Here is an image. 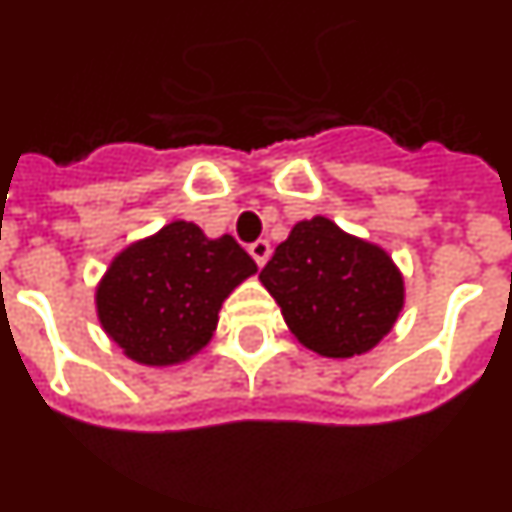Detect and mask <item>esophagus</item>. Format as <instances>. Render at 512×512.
I'll return each mask as SVG.
<instances>
[{
  "label": "esophagus",
  "mask_w": 512,
  "mask_h": 512,
  "mask_svg": "<svg viewBox=\"0 0 512 512\" xmlns=\"http://www.w3.org/2000/svg\"><path fill=\"white\" fill-rule=\"evenodd\" d=\"M249 255L255 257V263L263 268V265L268 263V257H270V242H268V239H257V242L249 244Z\"/></svg>",
  "instance_id": "esophagus-1"
}]
</instances>
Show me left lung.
<instances>
[{"mask_svg": "<svg viewBox=\"0 0 512 512\" xmlns=\"http://www.w3.org/2000/svg\"><path fill=\"white\" fill-rule=\"evenodd\" d=\"M260 281L291 333L330 359L377 346L403 307V278L388 252L322 216L296 223Z\"/></svg>", "mask_w": 512, "mask_h": 512, "instance_id": "1", "label": "left lung"}]
</instances>
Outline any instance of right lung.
I'll return each instance as SVG.
<instances>
[{
    "label": "right lung",
    "mask_w": 512,
    "mask_h": 512,
    "mask_svg": "<svg viewBox=\"0 0 512 512\" xmlns=\"http://www.w3.org/2000/svg\"><path fill=\"white\" fill-rule=\"evenodd\" d=\"M252 273L255 260L234 236L208 239L174 221L111 263L96 291L98 320L135 362L179 364L210 341L223 299Z\"/></svg>",
    "instance_id": "1"
}]
</instances>
